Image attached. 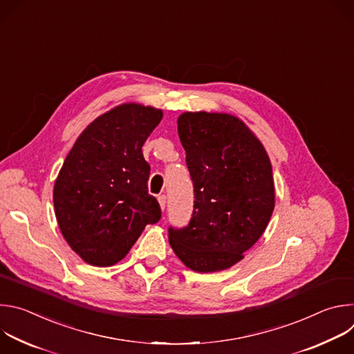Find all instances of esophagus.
Here are the masks:
<instances>
[{"instance_id": "esophagus-1", "label": "esophagus", "mask_w": 354, "mask_h": 354, "mask_svg": "<svg viewBox=\"0 0 354 354\" xmlns=\"http://www.w3.org/2000/svg\"><path fill=\"white\" fill-rule=\"evenodd\" d=\"M158 203H160V207H161L162 210H165V206H167V196H165V194L158 196Z\"/></svg>"}]
</instances>
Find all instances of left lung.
I'll return each instance as SVG.
<instances>
[{
    "label": "left lung",
    "mask_w": 354,
    "mask_h": 354,
    "mask_svg": "<svg viewBox=\"0 0 354 354\" xmlns=\"http://www.w3.org/2000/svg\"><path fill=\"white\" fill-rule=\"evenodd\" d=\"M178 133L194 187L187 227L169 245L189 269H230L265 232L274 209L272 164L263 144L228 113L185 112Z\"/></svg>",
    "instance_id": "1"
}]
</instances>
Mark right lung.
I'll list each match as a JSON object with an SVG mask.
<instances>
[{
	"label": "right lung",
	"instance_id": "add662e5",
	"mask_svg": "<svg viewBox=\"0 0 354 354\" xmlns=\"http://www.w3.org/2000/svg\"><path fill=\"white\" fill-rule=\"evenodd\" d=\"M161 109L122 104L96 118L80 134L55 182L60 231L92 266L120 262L147 224L161 218L148 193L149 165L141 147L160 124Z\"/></svg>",
	"mask_w": 354,
	"mask_h": 354
}]
</instances>
